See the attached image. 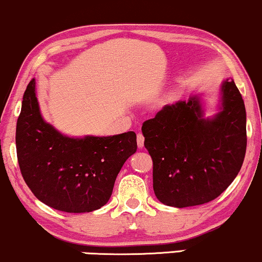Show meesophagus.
<instances>
[{
    "instance_id": "obj_1",
    "label": "esophagus",
    "mask_w": 262,
    "mask_h": 262,
    "mask_svg": "<svg viewBox=\"0 0 262 262\" xmlns=\"http://www.w3.org/2000/svg\"><path fill=\"white\" fill-rule=\"evenodd\" d=\"M143 145H145V137H143L142 134H139L137 135V146L142 148Z\"/></svg>"
}]
</instances>
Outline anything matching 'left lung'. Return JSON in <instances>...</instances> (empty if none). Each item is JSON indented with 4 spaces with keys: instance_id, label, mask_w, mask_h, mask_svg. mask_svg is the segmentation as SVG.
Here are the masks:
<instances>
[{
    "instance_id": "left-lung-1",
    "label": "left lung",
    "mask_w": 262,
    "mask_h": 262,
    "mask_svg": "<svg viewBox=\"0 0 262 262\" xmlns=\"http://www.w3.org/2000/svg\"><path fill=\"white\" fill-rule=\"evenodd\" d=\"M201 94L164 106L142 125L154 161V190L163 204L208 203L231 184L246 152V111L233 79L220 85L218 113L205 116Z\"/></svg>"
}]
</instances>
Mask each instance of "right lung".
<instances>
[{
    "label": "right lung",
    "mask_w": 262,
    "mask_h": 262,
    "mask_svg": "<svg viewBox=\"0 0 262 262\" xmlns=\"http://www.w3.org/2000/svg\"><path fill=\"white\" fill-rule=\"evenodd\" d=\"M36 94V80L32 79L16 127L23 179L40 202L57 210L100 209L113 194L123 163L136 152V134L67 136L43 119Z\"/></svg>",
    "instance_id": "add662e5"
}]
</instances>
